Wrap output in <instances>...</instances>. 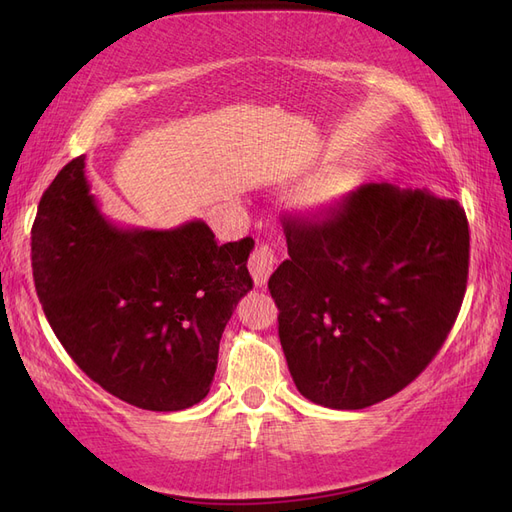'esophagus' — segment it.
<instances>
[{
  "instance_id": "esophagus-1",
  "label": "esophagus",
  "mask_w": 512,
  "mask_h": 512,
  "mask_svg": "<svg viewBox=\"0 0 512 512\" xmlns=\"http://www.w3.org/2000/svg\"><path fill=\"white\" fill-rule=\"evenodd\" d=\"M277 265V260L273 256V252L269 250L267 245H260L254 250L252 258H250V271H252V277H254V284L256 286H265L267 280L271 277L273 269Z\"/></svg>"
}]
</instances>
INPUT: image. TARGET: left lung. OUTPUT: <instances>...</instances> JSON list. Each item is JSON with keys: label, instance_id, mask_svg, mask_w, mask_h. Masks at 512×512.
I'll list each match as a JSON object with an SVG mask.
<instances>
[{"label": "left lung", "instance_id": "1", "mask_svg": "<svg viewBox=\"0 0 512 512\" xmlns=\"http://www.w3.org/2000/svg\"><path fill=\"white\" fill-rule=\"evenodd\" d=\"M269 277L280 342L303 397L363 410L421 374L457 320L470 230L457 200L365 183L320 218H284Z\"/></svg>", "mask_w": 512, "mask_h": 512}]
</instances>
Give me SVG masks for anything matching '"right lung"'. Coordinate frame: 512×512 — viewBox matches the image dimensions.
Here are the masks:
<instances>
[{"mask_svg":"<svg viewBox=\"0 0 512 512\" xmlns=\"http://www.w3.org/2000/svg\"><path fill=\"white\" fill-rule=\"evenodd\" d=\"M254 239L220 245L203 220L123 230L76 158L42 194L32 228L38 299L61 346L104 391L153 412L205 399L226 322L252 290Z\"/></svg>","mask_w":512,"mask_h":512,"instance_id":"add662e5","label":"right lung"}]
</instances>
